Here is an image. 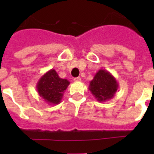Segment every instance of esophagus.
I'll list each match as a JSON object with an SVG mask.
<instances>
[{"instance_id": "34e87169", "label": "esophagus", "mask_w": 154, "mask_h": 154, "mask_svg": "<svg viewBox=\"0 0 154 154\" xmlns=\"http://www.w3.org/2000/svg\"><path fill=\"white\" fill-rule=\"evenodd\" d=\"M80 80H81V77H75V78H74V82H80Z\"/></svg>"}]
</instances>
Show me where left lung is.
Wrapping results in <instances>:
<instances>
[{
  "instance_id": "left-lung-1",
  "label": "left lung",
  "mask_w": 154,
  "mask_h": 154,
  "mask_svg": "<svg viewBox=\"0 0 154 154\" xmlns=\"http://www.w3.org/2000/svg\"><path fill=\"white\" fill-rule=\"evenodd\" d=\"M119 88V83L114 76L104 69H100L92 80L88 89L99 102H106L115 96Z\"/></svg>"
}]
</instances>
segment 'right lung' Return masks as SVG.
I'll return each mask as SVG.
<instances>
[{"instance_id":"right-lung-1","label":"right lung","mask_w":154,"mask_h":154,"mask_svg":"<svg viewBox=\"0 0 154 154\" xmlns=\"http://www.w3.org/2000/svg\"><path fill=\"white\" fill-rule=\"evenodd\" d=\"M70 82L60 78L54 69H51L38 80L36 89L40 97L50 105H57L61 102L63 94Z\"/></svg>"}]
</instances>
